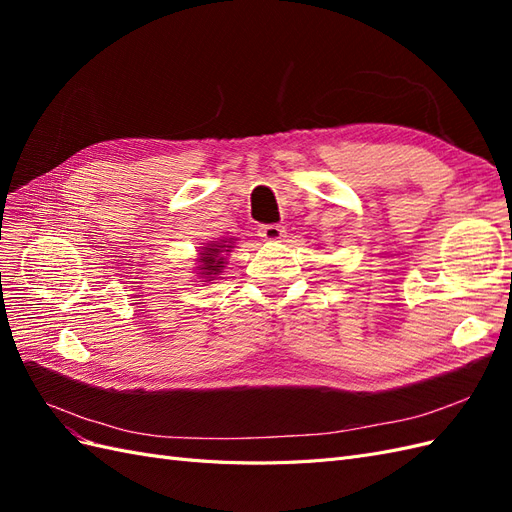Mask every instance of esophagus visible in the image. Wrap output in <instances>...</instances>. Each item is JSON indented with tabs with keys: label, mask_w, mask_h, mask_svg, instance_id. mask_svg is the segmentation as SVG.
<instances>
[{
	"label": "esophagus",
	"mask_w": 512,
	"mask_h": 512,
	"mask_svg": "<svg viewBox=\"0 0 512 512\" xmlns=\"http://www.w3.org/2000/svg\"><path fill=\"white\" fill-rule=\"evenodd\" d=\"M284 226H280V224H262L260 228H258V235L265 239V241H277V239H282L284 237Z\"/></svg>",
	"instance_id": "1"
}]
</instances>
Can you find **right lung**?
I'll return each mask as SVG.
<instances>
[{
  "mask_svg": "<svg viewBox=\"0 0 512 512\" xmlns=\"http://www.w3.org/2000/svg\"><path fill=\"white\" fill-rule=\"evenodd\" d=\"M224 247L226 245H207L205 247V252H200V260L198 262H203V265H200L198 269H203V275L205 277H211V275H218V273H222V267H224V256H222V252H224ZM230 247V245H228ZM228 252V250H226Z\"/></svg>",
  "mask_w": 512,
  "mask_h": 512,
  "instance_id": "obj_1",
  "label": "right lung"
}]
</instances>
